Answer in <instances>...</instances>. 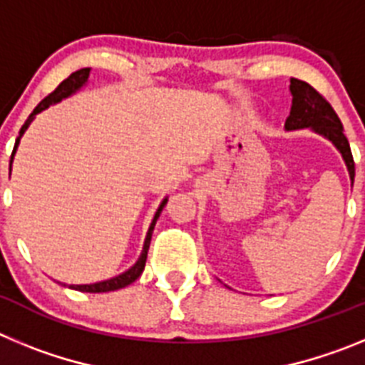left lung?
I'll return each instance as SVG.
<instances>
[{"label":"left lung","mask_w":365,"mask_h":365,"mask_svg":"<svg viewBox=\"0 0 365 365\" xmlns=\"http://www.w3.org/2000/svg\"><path fill=\"white\" fill-rule=\"evenodd\" d=\"M292 108L291 115L287 117V130H302V128H312L314 131L327 137L334 146L344 155L351 179L354 177V160L351 153L347 137L344 135V125L338 118L333 106L329 104L327 98L320 91H316L311 83L303 80L291 78Z\"/></svg>","instance_id":"1"}]
</instances>
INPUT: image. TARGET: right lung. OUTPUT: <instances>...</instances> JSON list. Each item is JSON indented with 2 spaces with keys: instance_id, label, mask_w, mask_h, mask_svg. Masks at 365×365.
<instances>
[{
  "instance_id": "right-lung-1",
  "label": "right lung",
  "mask_w": 365,
  "mask_h": 365,
  "mask_svg": "<svg viewBox=\"0 0 365 365\" xmlns=\"http://www.w3.org/2000/svg\"><path fill=\"white\" fill-rule=\"evenodd\" d=\"M87 76H89V67H86V69H80L76 71V73L69 74L66 80H63L60 86L54 89L51 95L45 96L43 100H41L40 104L34 108V111L29 115V118L25 120V124L21 125V130H19V137L25 133V130L29 128V124L32 122V118H34V115L40 111H43V109L49 108L51 104H56V102H60L62 98H66V96H69L71 93H74L78 87H82L83 83H86ZM19 137L16 138V144H14V151L16 148H18L19 144ZM14 151H12L11 155V164H12V157H14ZM164 205H166V199L163 201V205L159 206V210H157V214H155L153 221H151V227L150 230H148V235H146V241H144V250L143 254H140V257H138V261L135 263L133 267H131L130 270H125L124 274H120V276H117V278L113 279H108V282H100V283H93V285H71V289H74V291H82V292H109V291H118V289H124V287H128L130 283H133L135 279L143 274L144 270V265H146V257H148V248H150V241H151V232H153V227L155 222H157V219H159L160 212H163Z\"/></svg>"
}]
</instances>
